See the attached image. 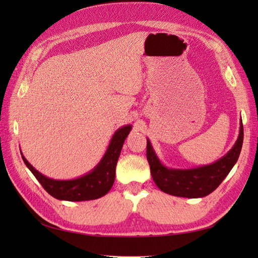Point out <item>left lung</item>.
<instances>
[{"label": "left lung", "instance_id": "left-lung-1", "mask_svg": "<svg viewBox=\"0 0 258 258\" xmlns=\"http://www.w3.org/2000/svg\"><path fill=\"white\" fill-rule=\"evenodd\" d=\"M244 139L243 123L240 119L239 134L234 146L226 155L210 165L195 168H168L164 166L147 139L146 157L150 164L153 180L162 191L169 195L187 199L204 197L215 190L236 164Z\"/></svg>", "mask_w": 258, "mask_h": 258}]
</instances>
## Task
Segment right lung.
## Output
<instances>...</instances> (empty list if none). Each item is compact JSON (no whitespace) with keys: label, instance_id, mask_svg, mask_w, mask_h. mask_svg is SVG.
<instances>
[{"label":"right lung","instance_id":"1","mask_svg":"<svg viewBox=\"0 0 258 258\" xmlns=\"http://www.w3.org/2000/svg\"><path fill=\"white\" fill-rule=\"evenodd\" d=\"M132 125H124L112 136L105 154L91 172L74 179H53L45 176L33 167L21 153L27 168L34 175L48 194L54 199L70 202L92 201L108 193L115 180V168Z\"/></svg>","mask_w":258,"mask_h":258}]
</instances>
